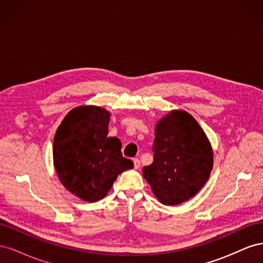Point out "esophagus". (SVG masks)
<instances>
[{
  "label": "esophagus",
  "instance_id": "obj_1",
  "mask_svg": "<svg viewBox=\"0 0 263 263\" xmlns=\"http://www.w3.org/2000/svg\"><path fill=\"white\" fill-rule=\"evenodd\" d=\"M134 166H135V169H139L140 168V161H139V159H134Z\"/></svg>",
  "mask_w": 263,
  "mask_h": 263
}]
</instances>
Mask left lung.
Here are the masks:
<instances>
[{"label": "left lung", "mask_w": 263, "mask_h": 263, "mask_svg": "<svg viewBox=\"0 0 263 263\" xmlns=\"http://www.w3.org/2000/svg\"><path fill=\"white\" fill-rule=\"evenodd\" d=\"M154 162L142 168L158 201L168 206L189 201L210 179L214 164L211 142L195 118L172 109L155 128Z\"/></svg>", "instance_id": "left-lung-1"}]
</instances>
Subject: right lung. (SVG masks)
<instances>
[{"mask_svg": "<svg viewBox=\"0 0 263 263\" xmlns=\"http://www.w3.org/2000/svg\"><path fill=\"white\" fill-rule=\"evenodd\" d=\"M110 113L94 105L74 107L62 119L53 138L57 176L69 192L85 202L105 197L119 173L134 168L122 155V142L107 137Z\"/></svg>", "mask_w": 263, "mask_h": 263, "instance_id": "right-lung-1", "label": "right lung"}]
</instances>
